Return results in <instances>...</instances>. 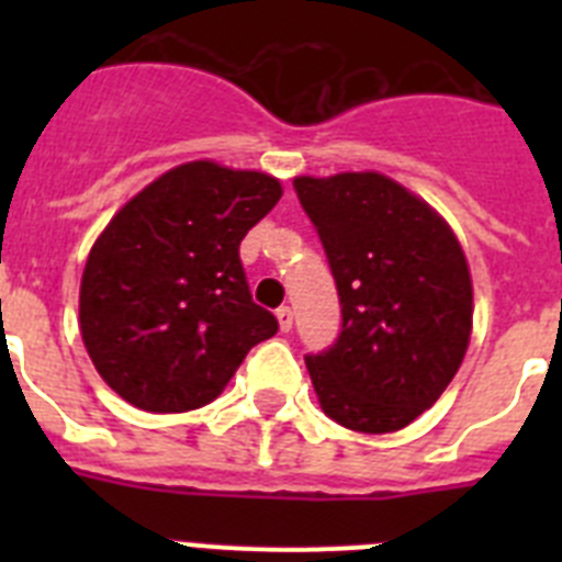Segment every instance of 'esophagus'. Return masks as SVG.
<instances>
[{"mask_svg":"<svg viewBox=\"0 0 562 562\" xmlns=\"http://www.w3.org/2000/svg\"><path fill=\"white\" fill-rule=\"evenodd\" d=\"M276 317H278V326H281V331L292 329V310H290V306H278Z\"/></svg>","mask_w":562,"mask_h":562,"instance_id":"obj_1","label":"esophagus"}]
</instances>
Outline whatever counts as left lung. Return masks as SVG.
<instances>
[{"mask_svg": "<svg viewBox=\"0 0 562 562\" xmlns=\"http://www.w3.org/2000/svg\"><path fill=\"white\" fill-rule=\"evenodd\" d=\"M337 295L335 346L306 355L326 416L360 434H394L428 411L464 360L473 281L450 225L376 171L295 177Z\"/></svg>", "mask_w": 562, "mask_h": 562, "instance_id": "obj_1", "label": "left lung"}]
</instances>
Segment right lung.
Returning <instances> with one entry per match:
<instances>
[{
	"label": "right lung",
	"instance_id": "add662e5",
	"mask_svg": "<svg viewBox=\"0 0 562 562\" xmlns=\"http://www.w3.org/2000/svg\"><path fill=\"white\" fill-rule=\"evenodd\" d=\"M281 182L196 160L114 213L81 278V337L114 394L151 414L202 408L278 321L252 304L238 245Z\"/></svg>",
	"mask_w": 562,
	"mask_h": 562
}]
</instances>
